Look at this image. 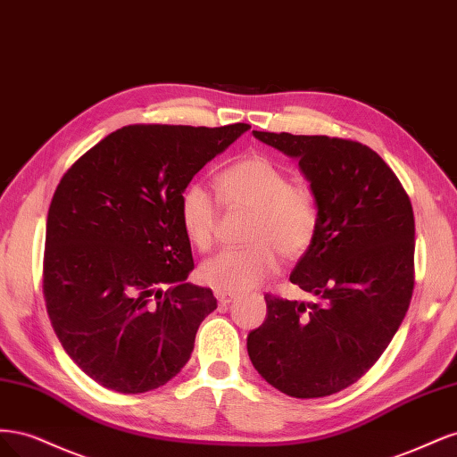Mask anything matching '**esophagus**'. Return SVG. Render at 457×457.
Masks as SVG:
<instances>
[{"instance_id":"1","label":"esophagus","mask_w":457,"mask_h":457,"mask_svg":"<svg viewBox=\"0 0 457 457\" xmlns=\"http://www.w3.org/2000/svg\"><path fill=\"white\" fill-rule=\"evenodd\" d=\"M215 297H217V301L220 303V305H228L230 301L237 299V295H234V294H227V292H215Z\"/></svg>"}]
</instances>
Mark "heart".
I'll use <instances>...</instances> for the list:
<instances>
[{
  "label": "heart",
  "mask_w": 457,
  "mask_h": 457,
  "mask_svg": "<svg viewBox=\"0 0 457 457\" xmlns=\"http://www.w3.org/2000/svg\"><path fill=\"white\" fill-rule=\"evenodd\" d=\"M217 190L230 212H250L245 247L225 250L200 267V278L217 292H244L286 261L305 255L320 228V200L305 181H289L274 160L253 154L228 163L217 175ZM179 219L187 240L200 252L212 250L219 205L200 183L188 185L179 198Z\"/></svg>",
  "instance_id": "heart-1"
}]
</instances>
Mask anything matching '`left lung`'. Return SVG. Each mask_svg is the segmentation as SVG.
Masks as SVG:
<instances>
[{
	"label": "left lung",
	"mask_w": 457,
	"mask_h": 457,
	"mask_svg": "<svg viewBox=\"0 0 457 457\" xmlns=\"http://www.w3.org/2000/svg\"><path fill=\"white\" fill-rule=\"evenodd\" d=\"M253 135L299 160L320 200V228L289 276L318 301L267 294V320L247 336V354L261 378L284 395H336L378 362L410 307L411 202L395 171L362 143Z\"/></svg>",
	"instance_id": "1"
}]
</instances>
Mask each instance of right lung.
Wrapping results in <instances>:
<instances>
[{"label":"right lung","instance_id":"right-lung-1","mask_svg":"<svg viewBox=\"0 0 457 457\" xmlns=\"http://www.w3.org/2000/svg\"><path fill=\"white\" fill-rule=\"evenodd\" d=\"M247 129L135 123L62 175L47 213L46 307L68 356L106 389H158L188 362L217 299L185 282L195 259L179 198Z\"/></svg>","mask_w":457,"mask_h":457}]
</instances>
